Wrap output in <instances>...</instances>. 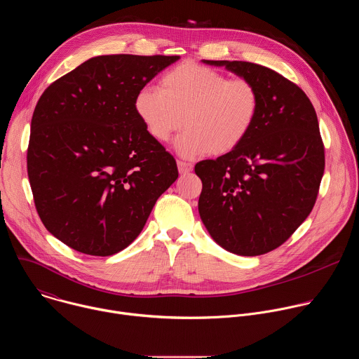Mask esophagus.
Returning <instances> with one entry per match:
<instances>
[{
    "mask_svg": "<svg viewBox=\"0 0 359 359\" xmlns=\"http://www.w3.org/2000/svg\"><path fill=\"white\" fill-rule=\"evenodd\" d=\"M177 169H179V173H180V175H187V173H190V172L193 170V165L189 163V162H182V161H179V162H177Z\"/></svg>",
    "mask_w": 359,
    "mask_h": 359,
    "instance_id": "esophagus-1",
    "label": "esophagus"
}]
</instances>
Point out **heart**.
Wrapping results in <instances>:
<instances>
[{"mask_svg":"<svg viewBox=\"0 0 359 359\" xmlns=\"http://www.w3.org/2000/svg\"><path fill=\"white\" fill-rule=\"evenodd\" d=\"M149 135L168 143L183 125L187 130L176 149L191 159L212 153L227 155L250 135L260 112L257 86L245 78L229 79L216 69L193 62L168 71L161 86L142 88L133 100Z\"/></svg>","mask_w":359,"mask_h":359,"instance_id":"obj_1","label":"heart"}]
</instances>
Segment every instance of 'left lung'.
<instances>
[{
    "label": "left lung",
    "mask_w": 359,
    "mask_h": 359,
    "mask_svg": "<svg viewBox=\"0 0 359 359\" xmlns=\"http://www.w3.org/2000/svg\"><path fill=\"white\" fill-rule=\"evenodd\" d=\"M251 81L260 112L227 155L194 166L198 213L224 250L252 257L285 243L311 213L324 175V143L304 90L276 71L244 61H204Z\"/></svg>",
    "instance_id": "obj_1"
}]
</instances>
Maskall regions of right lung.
I'll return each instance as SVG.
<instances>
[{
	"instance_id": "right-lung-1",
	"label": "right lung",
	"mask_w": 359,
	"mask_h": 359,
	"mask_svg": "<svg viewBox=\"0 0 359 359\" xmlns=\"http://www.w3.org/2000/svg\"><path fill=\"white\" fill-rule=\"evenodd\" d=\"M177 55L95 57L50 83L31 121L27 169L46 230L89 255L116 254L177 179L133 100Z\"/></svg>"
}]
</instances>
